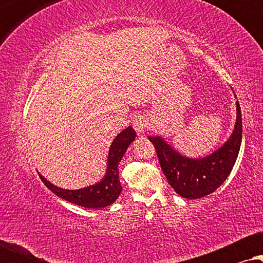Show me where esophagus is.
Listing matches in <instances>:
<instances>
[{
  "mask_svg": "<svg viewBox=\"0 0 263 263\" xmlns=\"http://www.w3.org/2000/svg\"><path fill=\"white\" fill-rule=\"evenodd\" d=\"M147 127V121L146 118L139 115V116H135L133 118V128L135 129V132L138 133L139 135H141Z\"/></svg>",
  "mask_w": 263,
  "mask_h": 263,
  "instance_id": "34e87169",
  "label": "esophagus"
}]
</instances>
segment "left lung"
<instances>
[{"mask_svg": "<svg viewBox=\"0 0 263 263\" xmlns=\"http://www.w3.org/2000/svg\"><path fill=\"white\" fill-rule=\"evenodd\" d=\"M235 129L220 148L203 158L182 156L161 136H148L156 147L157 156L168 184L184 199H201L217 190L229 177L242 142V112L236 102Z\"/></svg>", "mask_w": 263, "mask_h": 263, "instance_id": "8db88e82", "label": "left lung"}]
</instances>
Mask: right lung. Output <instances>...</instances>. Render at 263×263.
Segmentation results:
<instances>
[{
	"label": "right lung",
	"instance_id": "1",
	"mask_svg": "<svg viewBox=\"0 0 263 263\" xmlns=\"http://www.w3.org/2000/svg\"><path fill=\"white\" fill-rule=\"evenodd\" d=\"M136 133L132 127L121 132L111 143L107 156L106 174L102 181L96 184L78 190H68L53 185L48 179L39 174L43 183L59 197L86 208H104L110 206L117 200L122 192V185L118 175V164L124 156L125 151L135 140Z\"/></svg>",
	"mask_w": 263,
	"mask_h": 263
}]
</instances>
